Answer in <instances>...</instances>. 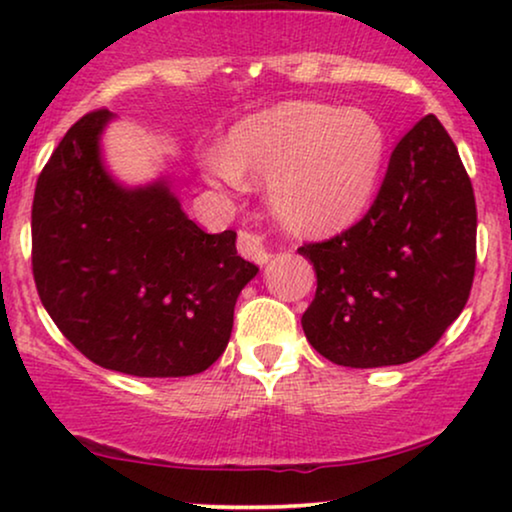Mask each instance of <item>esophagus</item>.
<instances>
[{
    "label": "esophagus",
    "instance_id": "obj_1",
    "mask_svg": "<svg viewBox=\"0 0 512 512\" xmlns=\"http://www.w3.org/2000/svg\"><path fill=\"white\" fill-rule=\"evenodd\" d=\"M237 249L244 258L254 261L258 265L268 263L270 258V247L268 240H265L263 233L258 230H240V237H237Z\"/></svg>",
    "mask_w": 512,
    "mask_h": 512
}]
</instances>
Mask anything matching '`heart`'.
Listing matches in <instances>:
<instances>
[{
  "mask_svg": "<svg viewBox=\"0 0 512 512\" xmlns=\"http://www.w3.org/2000/svg\"><path fill=\"white\" fill-rule=\"evenodd\" d=\"M387 137L361 109L286 102L249 116L226 149L202 160L216 184L270 181V202L291 230L326 235L345 228L368 205L380 177Z\"/></svg>",
  "mask_w": 512,
  "mask_h": 512,
  "instance_id": "heart-1",
  "label": "heart"
}]
</instances>
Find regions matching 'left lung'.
I'll return each instance as SVG.
<instances>
[{
  "mask_svg": "<svg viewBox=\"0 0 512 512\" xmlns=\"http://www.w3.org/2000/svg\"><path fill=\"white\" fill-rule=\"evenodd\" d=\"M475 230L471 177L443 123L424 116L391 151L363 219L298 249L317 272L303 314L310 345L349 368L429 352L471 296Z\"/></svg>",
  "mask_w": 512,
  "mask_h": 512,
  "instance_id": "8db88e82",
  "label": "left lung"
}]
</instances>
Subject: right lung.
<instances>
[{
  "label": "right lung",
  "instance_id": "1",
  "mask_svg": "<svg viewBox=\"0 0 512 512\" xmlns=\"http://www.w3.org/2000/svg\"><path fill=\"white\" fill-rule=\"evenodd\" d=\"M111 118H79L48 158L32 202V275L60 333L97 366L186 377L219 359L235 303L258 268L235 233L209 235L165 184L125 191L97 139Z\"/></svg>",
  "mask_w": 512,
  "mask_h": 512
}]
</instances>
